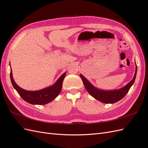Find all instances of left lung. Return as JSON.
Masks as SVG:
<instances>
[{
  "label": "left lung",
  "mask_w": 148,
  "mask_h": 148,
  "mask_svg": "<svg viewBox=\"0 0 148 148\" xmlns=\"http://www.w3.org/2000/svg\"><path fill=\"white\" fill-rule=\"evenodd\" d=\"M136 73L137 66L136 65L135 73L132 81L125 85L124 87L118 89H113V90H103V89L97 88L94 86L82 74H80V77L82 79L85 88L94 98L105 104H113L122 99L127 95L129 89L135 82Z\"/></svg>",
  "instance_id": "8db88e82"
}]
</instances>
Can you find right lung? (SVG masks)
<instances>
[{"label":"right lung","instance_id":"1","mask_svg":"<svg viewBox=\"0 0 148 148\" xmlns=\"http://www.w3.org/2000/svg\"><path fill=\"white\" fill-rule=\"evenodd\" d=\"M65 75L66 72L62 74L56 82L51 86L38 91H27L18 86L13 79L12 69L10 70V79L13 88L23 100L31 104L44 105L52 102L59 95Z\"/></svg>","mask_w":148,"mask_h":148}]
</instances>
